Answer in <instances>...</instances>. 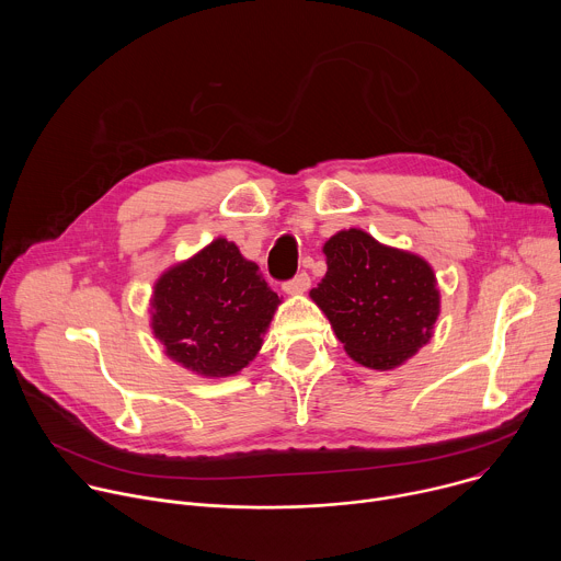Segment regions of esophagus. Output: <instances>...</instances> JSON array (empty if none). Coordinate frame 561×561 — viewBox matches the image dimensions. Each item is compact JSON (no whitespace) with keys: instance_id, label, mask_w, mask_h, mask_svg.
<instances>
[{"instance_id":"esophagus-1","label":"esophagus","mask_w":561,"mask_h":561,"mask_svg":"<svg viewBox=\"0 0 561 561\" xmlns=\"http://www.w3.org/2000/svg\"><path fill=\"white\" fill-rule=\"evenodd\" d=\"M308 288H310V277H308L306 273H299L295 279H290V282L284 284V290H286L288 295H304Z\"/></svg>"}]
</instances>
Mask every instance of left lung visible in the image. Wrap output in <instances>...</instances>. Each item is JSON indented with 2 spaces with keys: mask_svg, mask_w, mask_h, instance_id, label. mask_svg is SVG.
I'll return each instance as SVG.
<instances>
[{
  "mask_svg": "<svg viewBox=\"0 0 561 561\" xmlns=\"http://www.w3.org/2000/svg\"><path fill=\"white\" fill-rule=\"evenodd\" d=\"M322 251L329 271L310 299L353 362L392 370L431 342L442 295L422 255L386 247L362 228L335 232Z\"/></svg>",
  "mask_w": 561,
  "mask_h": 561,
  "instance_id": "1",
  "label": "left lung"
}]
</instances>
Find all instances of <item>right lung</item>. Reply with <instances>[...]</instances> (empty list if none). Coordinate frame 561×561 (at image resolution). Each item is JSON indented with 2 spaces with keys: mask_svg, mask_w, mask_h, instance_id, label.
<instances>
[{
  "mask_svg": "<svg viewBox=\"0 0 561 561\" xmlns=\"http://www.w3.org/2000/svg\"><path fill=\"white\" fill-rule=\"evenodd\" d=\"M279 304L260 266L217 237L154 279L150 331L182 368L204 379L232 377L257 357Z\"/></svg>",
  "mask_w": 561,
  "mask_h": 561,
  "instance_id": "obj_1",
  "label": "right lung"
}]
</instances>
